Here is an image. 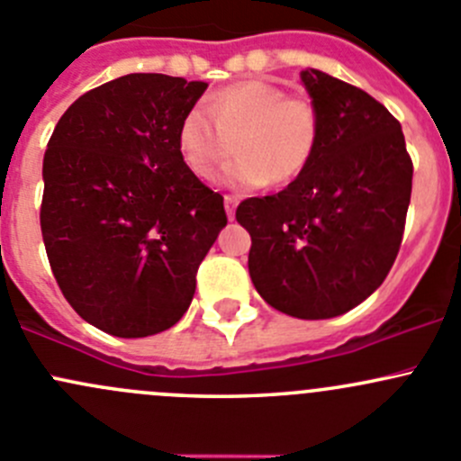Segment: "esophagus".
Masks as SVG:
<instances>
[{
  "label": "esophagus",
  "instance_id": "1",
  "mask_svg": "<svg viewBox=\"0 0 461 461\" xmlns=\"http://www.w3.org/2000/svg\"><path fill=\"white\" fill-rule=\"evenodd\" d=\"M237 203H240V199H237L235 195H226L224 197V208H226V215H229V220H235Z\"/></svg>",
  "mask_w": 461,
  "mask_h": 461
}]
</instances>
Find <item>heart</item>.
Masks as SVG:
<instances>
[{
    "label": "heart",
    "instance_id": "b5f03b06",
    "mask_svg": "<svg viewBox=\"0 0 461 461\" xmlns=\"http://www.w3.org/2000/svg\"><path fill=\"white\" fill-rule=\"evenodd\" d=\"M321 135V115L308 97L266 82H241L184 113L177 149L197 177H211L235 149L237 158L217 182L255 191L268 182L286 186L300 179L320 153Z\"/></svg>",
    "mask_w": 461,
    "mask_h": 461
}]
</instances>
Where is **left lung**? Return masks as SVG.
<instances>
[{"mask_svg":"<svg viewBox=\"0 0 461 461\" xmlns=\"http://www.w3.org/2000/svg\"><path fill=\"white\" fill-rule=\"evenodd\" d=\"M302 82L324 124L311 168L284 191L249 197V273L259 295L300 320H329L373 295L400 253L412 161L400 122L362 88L317 68Z\"/></svg>","mask_w":461,"mask_h":461,"instance_id":"8db88e82","label":"left lung"}]
</instances>
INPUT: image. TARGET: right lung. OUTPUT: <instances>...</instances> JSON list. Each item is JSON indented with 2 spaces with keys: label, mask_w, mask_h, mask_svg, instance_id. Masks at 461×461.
Here are the masks:
<instances>
[{
  "label": "right lung",
  "mask_w": 461,
  "mask_h": 461,
  "mask_svg": "<svg viewBox=\"0 0 461 461\" xmlns=\"http://www.w3.org/2000/svg\"><path fill=\"white\" fill-rule=\"evenodd\" d=\"M206 82L131 73L84 93L44 155L41 237L61 293L115 337L182 320L202 259L226 226L224 197L177 149Z\"/></svg>",
  "instance_id": "1"
}]
</instances>
